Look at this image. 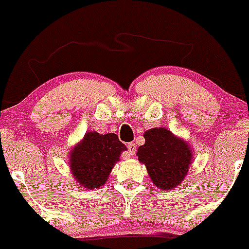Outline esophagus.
Instances as JSON below:
<instances>
[{"instance_id":"obj_1","label":"esophagus","mask_w":249,"mask_h":249,"mask_svg":"<svg viewBox=\"0 0 249 249\" xmlns=\"http://www.w3.org/2000/svg\"><path fill=\"white\" fill-rule=\"evenodd\" d=\"M127 153H129V155H135V153H136V145H135V143H129L127 144Z\"/></svg>"}]
</instances>
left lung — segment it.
<instances>
[{
    "label": "left lung",
    "instance_id": "8db88e82",
    "mask_svg": "<svg viewBox=\"0 0 249 249\" xmlns=\"http://www.w3.org/2000/svg\"><path fill=\"white\" fill-rule=\"evenodd\" d=\"M143 137L145 142L137 149V157L147 167L153 184L162 190L178 187L193 162L192 148L165 127L147 130Z\"/></svg>",
    "mask_w": 249,
    "mask_h": 249
}]
</instances>
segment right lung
Returning a JSON list of instances; mask_svg holds the SVG:
<instances>
[{
  "label": "right lung",
  "instance_id": "add662e5",
  "mask_svg": "<svg viewBox=\"0 0 249 249\" xmlns=\"http://www.w3.org/2000/svg\"><path fill=\"white\" fill-rule=\"evenodd\" d=\"M124 150L126 147L115 134L87 132L70 153V167L76 182L89 190L102 187Z\"/></svg>",
  "mask_w": 249,
  "mask_h": 249
}]
</instances>
